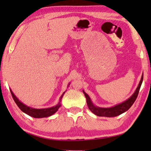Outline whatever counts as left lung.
<instances>
[{
	"label": "left lung",
	"mask_w": 151,
	"mask_h": 151,
	"mask_svg": "<svg viewBox=\"0 0 151 151\" xmlns=\"http://www.w3.org/2000/svg\"><path fill=\"white\" fill-rule=\"evenodd\" d=\"M142 80L143 75L142 76L141 79H140V81L139 83V85L138 86L136 91H135L134 93L132 94L128 100L123 102V103L121 104H118V105H116L113 107H111V108H100V107L95 106L93 103H92L90 97L88 96V94L83 91V93L85 94L86 99V103H87L88 109H90L91 112H93L94 114H96V115L99 116L113 117L120 115V114L126 112L131 108V106L134 103V101H136L138 94H139V93L140 86H141L142 85Z\"/></svg>",
	"instance_id": "1"
}]
</instances>
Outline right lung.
Instances as JSON below:
<instances>
[{"mask_svg": "<svg viewBox=\"0 0 151 151\" xmlns=\"http://www.w3.org/2000/svg\"><path fill=\"white\" fill-rule=\"evenodd\" d=\"M10 91H11L12 98H13L14 102L17 104V106H19V108L21 110L22 112H24V113L27 114L28 115H29L30 116L34 117V118H44V117L50 116L52 115V114H55V112L58 111V109H59V107L61 105L59 103L57 105H56L55 106L51 107V108L42 109H36L30 108V107L26 106L25 104H24L23 103H22L21 102L19 101V99L15 96V95L13 94V93H12L11 89H10ZM64 94H65V93H64L63 94V95L60 96V102L61 101V99H62L63 96L64 95Z\"/></svg>", "mask_w": 151, "mask_h": 151, "instance_id": "right-lung-1", "label": "right lung"}]
</instances>
